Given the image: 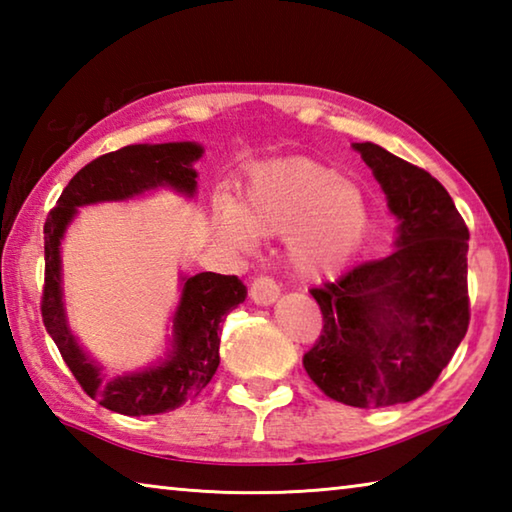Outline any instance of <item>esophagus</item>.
<instances>
[{"label": "esophagus", "instance_id": "34e87169", "mask_svg": "<svg viewBox=\"0 0 512 512\" xmlns=\"http://www.w3.org/2000/svg\"><path fill=\"white\" fill-rule=\"evenodd\" d=\"M280 296V287H277L273 277L268 275H257L253 282H250V298H253L257 305H271Z\"/></svg>", "mask_w": 512, "mask_h": 512}]
</instances>
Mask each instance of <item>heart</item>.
<instances>
[{
	"instance_id": "obj_1",
	"label": "heart",
	"mask_w": 512,
	"mask_h": 512,
	"mask_svg": "<svg viewBox=\"0 0 512 512\" xmlns=\"http://www.w3.org/2000/svg\"><path fill=\"white\" fill-rule=\"evenodd\" d=\"M214 225L216 235L239 250L255 248L257 237L289 235V255L302 273L332 275L361 246L368 205L336 169L287 160L259 167L239 205H216Z\"/></svg>"
}]
</instances>
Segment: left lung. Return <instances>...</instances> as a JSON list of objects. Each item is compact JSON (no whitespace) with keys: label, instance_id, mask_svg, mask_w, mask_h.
Segmentation results:
<instances>
[{"label":"left lung","instance_id":"left-lung-1","mask_svg":"<svg viewBox=\"0 0 512 512\" xmlns=\"http://www.w3.org/2000/svg\"><path fill=\"white\" fill-rule=\"evenodd\" d=\"M354 149L400 219L397 248L309 291L323 329L302 366L332 400L384 409L427 393L463 341L470 232L429 171L377 144Z\"/></svg>","mask_w":512,"mask_h":512}]
</instances>
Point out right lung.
I'll list each match as a JSON object with an SVG mask.
<instances>
[{"instance_id":"add662e5","label":"right lung","mask_w":512,"mask_h":512,"mask_svg":"<svg viewBox=\"0 0 512 512\" xmlns=\"http://www.w3.org/2000/svg\"><path fill=\"white\" fill-rule=\"evenodd\" d=\"M203 149L192 142L135 144L99 155L76 173L63 189L45 221V287L42 323L54 339L60 357L92 400L121 415H158L183 406L210 384L219 368L221 320L246 300V287L237 275L198 273L187 277L183 298L173 316V352L158 368L106 379L69 334L60 293V239L76 207L99 201H124L169 185L194 194L192 164Z\"/></svg>"}]
</instances>
